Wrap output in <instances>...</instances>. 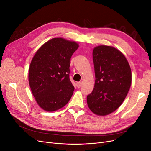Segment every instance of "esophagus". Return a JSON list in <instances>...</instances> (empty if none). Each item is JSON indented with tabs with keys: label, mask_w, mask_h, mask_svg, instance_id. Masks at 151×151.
<instances>
[{
	"label": "esophagus",
	"mask_w": 151,
	"mask_h": 151,
	"mask_svg": "<svg viewBox=\"0 0 151 151\" xmlns=\"http://www.w3.org/2000/svg\"><path fill=\"white\" fill-rule=\"evenodd\" d=\"M76 86L77 88H80V87L82 86V83L81 82H78V83H76Z\"/></svg>",
	"instance_id": "esophagus-1"
}]
</instances>
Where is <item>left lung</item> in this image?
I'll return each mask as SVG.
<instances>
[{
    "label": "left lung",
    "mask_w": 151,
    "mask_h": 151,
    "mask_svg": "<svg viewBox=\"0 0 151 151\" xmlns=\"http://www.w3.org/2000/svg\"><path fill=\"white\" fill-rule=\"evenodd\" d=\"M95 84L87 96L89 109L104 116L115 111L124 101L132 83L129 63L119 50L101 45L93 52Z\"/></svg>",
    "instance_id": "obj_1"
}]
</instances>
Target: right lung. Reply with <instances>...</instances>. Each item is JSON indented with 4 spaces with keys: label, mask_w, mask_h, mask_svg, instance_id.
Masks as SVG:
<instances>
[{
    "label": "right lung",
    "mask_w": 151,
    "mask_h": 151,
    "mask_svg": "<svg viewBox=\"0 0 151 151\" xmlns=\"http://www.w3.org/2000/svg\"><path fill=\"white\" fill-rule=\"evenodd\" d=\"M74 42L53 38L43 44L32 59L29 84L39 106L47 111L62 108L74 91L69 78L70 58L78 48Z\"/></svg>",
    "instance_id": "add662e5"
}]
</instances>
